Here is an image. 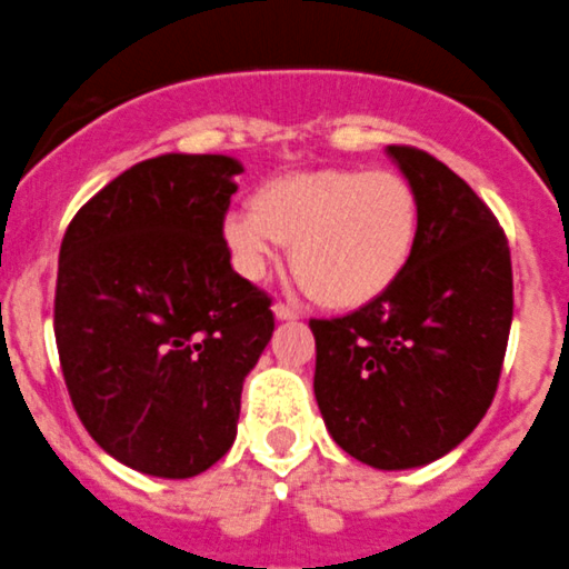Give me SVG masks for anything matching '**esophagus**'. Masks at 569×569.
I'll return each instance as SVG.
<instances>
[{"mask_svg": "<svg viewBox=\"0 0 569 569\" xmlns=\"http://www.w3.org/2000/svg\"><path fill=\"white\" fill-rule=\"evenodd\" d=\"M272 311H274V317H278V320H297V311L291 309L289 303H280V300L272 306Z\"/></svg>", "mask_w": 569, "mask_h": 569, "instance_id": "esophagus-1", "label": "esophagus"}]
</instances>
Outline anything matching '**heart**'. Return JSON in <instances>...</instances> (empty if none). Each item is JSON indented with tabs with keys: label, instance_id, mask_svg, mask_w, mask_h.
I'll list each match as a JSON object with an SVG mask.
<instances>
[{
	"label": "heart",
	"instance_id": "heart-1",
	"mask_svg": "<svg viewBox=\"0 0 569 569\" xmlns=\"http://www.w3.org/2000/svg\"><path fill=\"white\" fill-rule=\"evenodd\" d=\"M419 196L391 170L289 172L260 183L249 209L223 221V243L247 278H260L280 243L300 289L326 309H360L386 295L411 263Z\"/></svg>",
	"mask_w": 569,
	"mask_h": 569
}]
</instances>
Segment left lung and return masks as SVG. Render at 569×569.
<instances>
[{
  "label": "left lung",
  "instance_id": "8db88e82",
  "mask_svg": "<svg viewBox=\"0 0 569 569\" xmlns=\"http://www.w3.org/2000/svg\"><path fill=\"white\" fill-rule=\"evenodd\" d=\"M419 196L402 278L351 315L309 320L315 397L346 453L380 470L428 465L482 422L513 320V269L488 203L442 161L388 147Z\"/></svg>",
  "mask_w": 569,
  "mask_h": 569
}]
</instances>
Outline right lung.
I'll use <instances>...</instances> for the list:
<instances>
[{"label":"right lung","instance_id":"add662e5","mask_svg":"<svg viewBox=\"0 0 569 569\" xmlns=\"http://www.w3.org/2000/svg\"><path fill=\"white\" fill-rule=\"evenodd\" d=\"M227 156H158L112 178L59 249L53 329L70 402L127 468L189 479L238 433L240 391L272 340V297L240 278Z\"/></svg>","mask_w":569,"mask_h":569}]
</instances>
